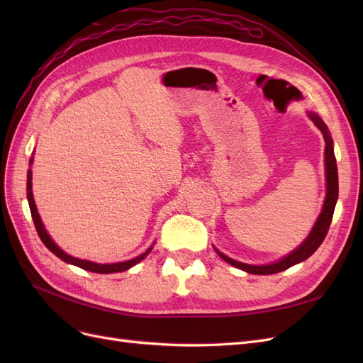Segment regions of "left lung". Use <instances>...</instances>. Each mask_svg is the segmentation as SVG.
Masks as SVG:
<instances>
[{"label":"left lung","mask_w":363,"mask_h":363,"mask_svg":"<svg viewBox=\"0 0 363 363\" xmlns=\"http://www.w3.org/2000/svg\"><path fill=\"white\" fill-rule=\"evenodd\" d=\"M307 116H309L313 124L321 130V133L325 140V182H327V192H325V200L321 208V213L318 216L316 223L313 224L309 236H307L303 242L292 250L289 255L279 259L277 262L267 263V265H250V263L244 262H238L232 257L225 256L224 252L218 251L215 247L213 250L218 252V256L223 260H225L230 265H233L239 269H242L248 274H256V276H268V274H277L280 271L288 269L296 263L304 262L306 259H309L313 252L318 250L323 244V240L328 232V227H330L333 212H335V206L337 201V194H339V184H337V167H336V157H335V151H333V139L330 136V131H328L327 125L324 124V121L318 116L315 112H307Z\"/></svg>","instance_id":"8db88e82"}]
</instances>
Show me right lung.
<instances>
[{"label":"right lung","mask_w":363,"mask_h":363,"mask_svg":"<svg viewBox=\"0 0 363 363\" xmlns=\"http://www.w3.org/2000/svg\"><path fill=\"white\" fill-rule=\"evenodd\" d=\"M33 160L35 159H30V164H33ZM27 200H28V206H30V212H31V218H33V223H35V227L38 230V235L40 238V240L43 242V245H45L52 255H56L59 259H62L63 262L67 263H71V265H75L79 267L82 269H86V271H91V272H98V274H112V272H123V271H127L130 269L131 267H135L136 263H139L140 260H144L148 255L150 251L152 250V244L145 252H142L140 256L135 257V259H130V260H125V262H118V263H96V262H91V260H83V259H79V257H72L69 256L68 252H65L54 240L51 239V236L48 235L45 225H43L42 219L38 213V207H36V203H35V199H33V191H31V169H28L27 172Z\"/></svg>","instance_id":"1"}]
</instances>
